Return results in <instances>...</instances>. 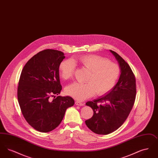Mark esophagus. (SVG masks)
Instances as JSON below:
<instances>
[{
	"instance_id": "esophagus-1",
	"label": "esophagus",
	"mask_w": 158,
	"mask_h": 158,
	"mask_svg": "<svg viewBox=\"0 0 158 158\" xmlns=\"http://www.w3.org/2000/svg\"><path fill=\"white\" fill-rule=\"evenodd\" d=\"M75 104L76 105H80V106H83V105H85L84 103L81 102H80V101H75Z\"/></svg>"
}]
</instances>
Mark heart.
Here are the masks:
<instances>
[{
    "mask_svg": "<svg viewBox=\"0 0 158 158\" xmlns=\"http://www.w3.org/2000/svg\"><path fill=\"white\" fill-rule=\"evenodd\" d=\"M89 70L85 83L74 82L66 88L68 95L79 101L92 97L95 93L101 96L112 90L117 82L120 69L118 64L97 54L81 56L78 60H66L60 63V75L63 79L72 78L76 70L75 63Z\"/></svg>",
    "mask_w": 158,
    "mask_h": 158,
    "instance_id": "1",
    "label": "heart"
}]
</instances>
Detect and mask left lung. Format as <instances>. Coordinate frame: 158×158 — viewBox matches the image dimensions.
<instances>
[{
    "mask_svg": "<svg viewBox=\"0 0 158 158\" xmlns=\"http://www.w3.org/2000/svg\"><path fill=\"white\" fill-rule=\"evenodd\" d=\"M118 61L121 70L118 82L106 95L88 101L93 116L85 121L87 127L98 135H108L117 130L127 118L135 102V76L127 63L120 55L110 50Z\"/></svg>",
    "mask_w": 158,
    "mask_h": 158,
    "instance_id": "8db88e82",
    "label": "left lung"
}]
</instances>
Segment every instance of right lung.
Returning a JSON list of instances; mask_svg holds the SVG:
<instances>
[{"label":"right lung","instance_id":"obj_1","mask_svg":"<svg viewBox=\"0 0 158 158\" xmlns=\"http://www.w3.org/2000/svg\"><path fill=\"white\" fill-rule=\"evenodd\" d=\"M64 58L60 51L46 49L31 58L22 70L18 102L25 120L38 131L47 133L58 127L66 109L75 104L70 97H56L62 89L59 69Z\"/></svg>","mask_w":158,"mask_h":158}]
</instances>
